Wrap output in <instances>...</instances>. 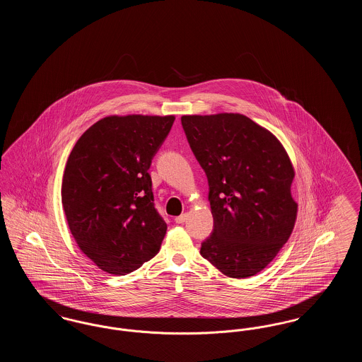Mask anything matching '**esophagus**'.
Segmentation results:
<instances>
[{
	"mask_svg": "<svg viewBox=\"0 0 362 362\" xmlns=\"http://www.w3.org/2000/svg\"><path fill=\"white\" fill-rule=\"evenodd\" d=\"M186 220H187V214H186V213H185V214H180L179 217H176V218H175L176 224H183Z\"/></svg>",
	"mask_w": 362,
	"mask_h": 362,
	"instance_id": "esophagus-1",
	"label": "esophagus"
}]
</instances>
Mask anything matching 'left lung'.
<instances>
[{"label": "left lung", "mask_w": 362, "mask_h": 362, "mask_svg": "<svg viewBox=\"0 0 362 362\" xmlns=\"http://www.w3.org/2000/svg\"><path fill=\"white\" fill-rule=\"evenodd\" d=\"M182 126L206 173L214 220L201 255L230 278L258 274L297 218L289 156L272 132L241 114L183 115Z\"/></svg>", "instance_id": "obj_1"}]
</instances>
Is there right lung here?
<instances>
[{
    "instance_id": "right-lung-1",
    "label": "right lung",
    "mask_w": 362,
    "mask_h": 362,
    "mask_svg": "<svg viewBox=\"0 0 362 362\" xmlns=\"http://www.w3.org/2000/svg\"><path fill=\"white\" fill-rule=\"evenodd\" d=\"M173 115H110L78 138L61 198L80 250L105 273L124 276L153 258L167 224L153 204L152 158Z\"/></svg>"
}]
</instances>
